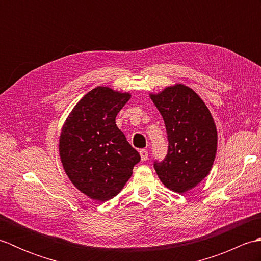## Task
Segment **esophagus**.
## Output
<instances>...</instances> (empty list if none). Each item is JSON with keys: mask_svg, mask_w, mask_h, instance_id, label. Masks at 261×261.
I'll list each match as a JSON object with an SVG mask.
<instances>
[{"mask_svg": "<svg viewBox=\"0 0 261 261\" xmlns=\"http://www.w3.org/2000/svg\"><path fill=\"white\" fill-rule=\"evenodd\" d=\"M139 153H140V157H141L142 162H146V160L148 159V151L145 150V149H141V150L139 151Z\"/></svg>", "mask_w": 261, "mask_h": 261, "instance_id": "obj_1", "label": "esophagus"}]
</instances>
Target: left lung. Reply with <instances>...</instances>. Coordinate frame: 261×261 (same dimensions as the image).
Returning <instances> with one entry per match:
<instances>
[{"label": "left lung", "instance_id": "1", "mask_svg": "<svg viewBox=\"0 0 261 261\" xmlns=\"http://www.w3.org/2000/svg\"><path fill=\"white\" fill-rule=\"evenodd\" d=\"M162 114L168 137V152L154 170L163 184L186 193L201 182L212 168L218 132L210 110L192 88L182 84L150 94Z\"/></svg>", "mask_w": 261, "mask_h": 261}]
</instances>
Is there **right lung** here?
<instances>
[{
	"label": "right lung",
	"mask_w": 261,
	"mask_h": 261,
	"mask_svg": "<svg viewBox=\"0 0 261 261\" xmlns=\"http://www.w3.org/2000/svg\"><path fill=\"white\" fill-rule=\"evenodd\" d=\"M129 93L98 86L71 110L59 138L65 173L77 190L105 202L122 191L140 154L115 123Z\"/></svg>",
	"instance_id": "add662e5"
}]
</instances>
